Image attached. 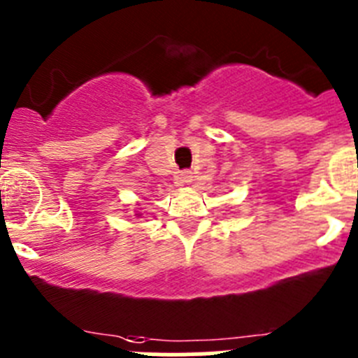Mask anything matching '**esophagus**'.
I'll list each match as a JSON object with an SVG mask.
<instances>
[{
  "label": "esophagus",
  "mask_w": 358,
  "mask_h": 358,
  "mask_svg": "<svg viewBox=\"0 0 358 358\" xmlns=\"http://www.w3.org/2000/svg\"><path fill=\"white\" fill-rule=\"evenodd\" d=\"M181 181L186 182V185H188V182H192V176H189V172H182L181 173Z\"/></svg>",
  "instance_id": "obj_1"
}]
</instances>
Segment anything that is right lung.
Here are the masks:
<instances>
[{"label": "right lung", "mask_w": 358, "mask_h": 358, "mask_svg": "<svg viewBox=\"0 0 358 358\" xmlns=\"http://www.w3.org/2000/svg\"><path fill=\"white\" fill-rule=\"evenodd\" d=\"M138 215H140V213H138Z\"/></svg>", "instance_id": "obj_1"}]
</instances>
